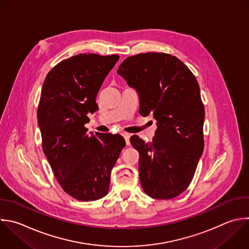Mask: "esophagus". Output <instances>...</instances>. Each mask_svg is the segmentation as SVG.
<instances>
[{
	"label": "esophagus",
	"instance_id": "34e87169",
	"mask_svg": "<svg viewBox=\"0 0 249 249\" xmlns=\"http://www.w3.org/2000/svg\"><path fill=\"white\" fill-rule=\"evenodd\" d=\"M122 135L124 136V140H125V143H126V145H129V144H130V141H129L130 135H129L128 133H125V132L122 133Z\"/></svg>",
	"mask_w": 249,
	"mask_h": 249
}]
</instances>
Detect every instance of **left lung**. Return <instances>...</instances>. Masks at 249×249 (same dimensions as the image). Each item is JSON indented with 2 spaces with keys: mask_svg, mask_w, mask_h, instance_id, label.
I'll return each mask as SVG.
<instances>
[{
  "mask_svg": "<svg viewBox=\"0 0 249 249\" xmlns=\"http://www.w3.org/2000/svg\"><path fill=\"white\" fill-rule=\"evenodd\" d=\"M118 74L139 95V113L154 115L152 143L132 136L139 178L153 198L170 199L190 185L203 151L204 108L197 81L177 57L147 53L127 57Z\"/></svg>",
  "mask_w": 249,
  "mask_h": 249,
  "instance_id": "obj_1",
  "label": "left lung"
}]
</instances>
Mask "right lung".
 Segmentation results:
<instances>
[{"instance_id":"1","label":"right lung","mask_w":249,"mask_h":249,"mask_svg":"<svg viewBox=\"0 0 249 249\" xmlns=\"http://www.w3.org/2000/svg\"><path fill=\"white\" fill-rule=\"evenodd\" d=\"M119 55L78 54L47 75L38 107L43 151L55 178L71 196L96 200L107 195L111 171L125 146L120 134L88 133V115Z\"/></svg>"}]
</instances>
